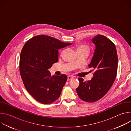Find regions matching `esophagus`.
I'll return each instance as SVG.
<instances>
[{
  "instance_id": "esophagus-1",
  "label": "esophagus",
  "mask_w": 131,
  "mask_h": 131,
  "mask_svg": "<svg viewBox=\"0 0 131 131\" xmlns=\"http://www.w3.org/2000/svg\"><path fill=\"white\" fill-rule=\"evenodd\" d=\"M72 78H73V77H72V76H69L67 77V79H68V80H71Z\"/></svg>"
}]
</instances>
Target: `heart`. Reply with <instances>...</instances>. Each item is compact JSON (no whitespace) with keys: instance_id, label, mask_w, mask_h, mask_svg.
<instances>
[{"instance_id":"heart-1","label":"heart","mask_w":131,"mask_h":131,"mask_svg":"<svg viewBox=\"0 0 131 131\" xmlns=\"http://www.w3.org/2000/svg\"><path fill=\"white\" fill-rule=\"evenodd\" d=\"M90 51V48L88 45L83 43V44H80L77 46V51H85L89 53ZM63 53V51L61 52V54L62 55Z\"/></svg>"}]
</instances>
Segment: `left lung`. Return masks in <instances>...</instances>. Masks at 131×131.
<instances>
[{
	"label": "left lung",
	"mask_w": 131,
	"mask_h": 131,
	"mask_svg": "<svg viewBox=\"0 0 131 131\" xmlns=\"http://www.w3.org/2000/svg\"><path fill=\"white\" fill-rule=\"evenodd\" d=\"M96 47L89 65L94 72L91 80L84 81L79 78V86L76 91L82 101L93 103L102 99L113 84L117 76L118 55L116 46L106 37L97 35L92 39Z\"/></svg>",
	"instance_id": "left-lung-1"
}]
</instances>
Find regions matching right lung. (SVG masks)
Wrapping results in <instances>:
<instances>
[{"instance_id":"1","label":"right lung","mask_w":131,"mask_h":131,"mask_svg":"<svg viewBox=\"0 0 131 131\" xmlns=\"http://www.w3.org/2000/svg\"><path fill=\"white\" fill-rule=\"evenodd\" d=\"M70 45L41 35L23 46L20 58L21 76L26 90L40 103H52L60 96L67 77L64 74L51 76L48 69L58 62V51Z\"/></svg>"}]
</instances>
